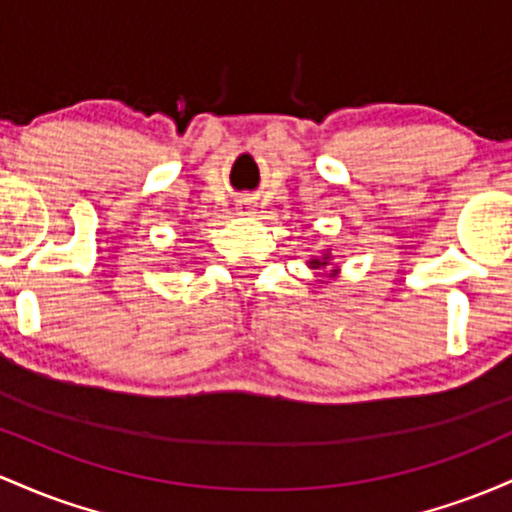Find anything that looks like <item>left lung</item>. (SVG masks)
<instances>
[{
  "label": "left lung",
  "instance_id": "1",
  "mask_svg": "<svg viewBox=\"0 0 512 512\" xmlns=\"http://www.w3.org/2000/svg\"><path fill=\"white\" fill-rule=\"evenodd\" d=\"M326 258H329V256H326ZM326 258H324V261H319V258H314V261H309V263H312L314 268H321V266H326Z\"/></svg>",
  "mask_w": 512,
  "mask_h": 512
}]
</instances>
